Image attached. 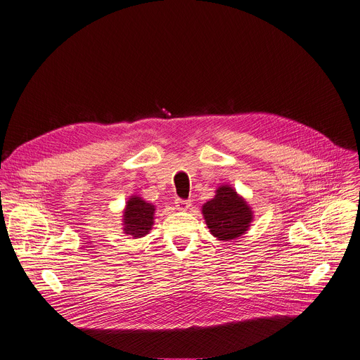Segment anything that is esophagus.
Listing matches in <instances>:
<instances>
[{"label":"esophagus","mask_w":360,"mask_h":360,"mask_svg":"<svg viewBox=\"0 0 360 360\" xmlns=\"http://www.w3.org/2000/svg\"><path fill=\"white\" fill-rule=\"evenodd\" d=\"M175 203H176L178 210H181V211H185V210H188L191 207V200L189 199H176Z\"/></svg>","instance_id":"34e87169"}]
</instances>
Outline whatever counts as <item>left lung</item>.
Listing matches in <instances>:
<instances>
[{"instance_id":"left-lung-1","label":"left lung","mask_w":360,"mask_h":360,"mask_svg":"<svg viewBox=\"0 0 360 360\" xmlns=\"http://www.w3.org/2000/svg\"><path fill=\"white\" fill-rule=\"evenodd\" d=\"M202 214L210 232L219 240H231L243 235L253 219L246 200L229 185H221L217 195L203 203Z\"/></svg>"}]
</instances>
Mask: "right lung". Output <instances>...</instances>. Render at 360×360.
Segmentation results:
<instances>
[{"mask_svg":"<svg viewBox=\"0 0 360 360\" xmlns=\"http://www.w3.org/2000/svg\"><path fill=\"white\" fill-rule=\"evenodd\" d=\"M153 215H155L153 205L139 196H131L124 211V232L134 239L145 236L153 225Z\"/></svg>","mask_w":360,"mask_h":360,"instance_id":"obj_1","label":"right lung"}]
</instances>
